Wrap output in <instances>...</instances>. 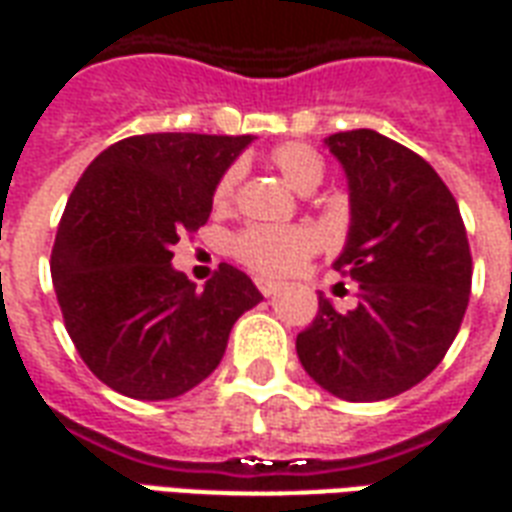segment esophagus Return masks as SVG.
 <instances>
[{"mask_svg": "<svg viewBox=\"0 0 512 512\" xmlns=\"http://www.w3.org/2000/svg\"><path fill=\"white\" fill-rule=\"evenodd\" d=\"M257 290L263 295H276L282 290V285L279 282H268V279H257Z\"/></svg>", "mask_w": 512, "mask_h": 512, "instance_id": "1", "label": "esophagus"}]
</instances>
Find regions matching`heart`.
<instances>
[{
    "label": "heart",
    "instance_id": "1",
    "mask_svg": "<svg viewBox=\"0 0 512 512\" xmlns=\"http://www.w3.org/2000/svg\"><path fill=\"white\" fill-rule=\"evenodd\" d=\"M274 168L295 192H314L325 179L323 157L306 143H285L271 151ZM241 165H230L214 184L211 203L217 211H227L236 200L241 184ZM230 252L238 263L260 276H290L306 266L317 252V236L304 225H249L238 230L230 241Z\"/></svg>",
    "mask_w": 512,
    "mask_h": 512
}]
</instances>
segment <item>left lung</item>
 Wrapping results in <instances>:
<instances>
[{"mask_svg":"<svg viewBox=\"0 0 512 512\" xmlns=\"http://www.w3.org/2000/svg\"><path fill=\"white\" fill-rule=\"evenodd\" d=\"M350 184V233L333 268L358 282V306L320 295L298 333V361L344 401L399 396L429 377L456 339L472 255L456 198L420 154L374 130L325 138Z\"/></svg>","mask_w":512,"mask_h":512,"instance_id":"left-lung-1","label":"left lung"}]
</instances>
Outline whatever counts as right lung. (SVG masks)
Returning a JSON list of instances; mask_svg holds the SVG:
<instances>
[{
  "instance_id": "1",
  "label": "right lung",
  "mask_w": 512,
  "mask_h": 512,
  "mask_svg": "<svg viewBox=\"0 0 512 512\" xmlns=\"http://www.w3.org/2000/svg\"><path fill=\"white\" fill-rule=\"evenodd\" d=\"M252 135L151 132L94 157L67 200L51 252L64 328L83 363L130 399H176L222 361L238 317L263 301L222 263L195 290L173 244L208 222L211 192Z\"/></svg>"
}]
</instances>
